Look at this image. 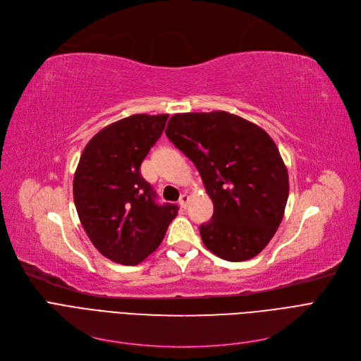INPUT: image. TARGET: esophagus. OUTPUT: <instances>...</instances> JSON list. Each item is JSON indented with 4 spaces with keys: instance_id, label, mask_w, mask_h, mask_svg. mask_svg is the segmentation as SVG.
Returning a JSON list of instances; mask_svg holds the SVG:
<instances>
[{
    "instance_id": "1",
    "label": "esophagus",
    "mask_w": 361,
    "mask_h": 361,
    "mask_svg": "<svg viewBox=\"0 0 361 361\" xmlns=\"http://www.w3.org/2000/svg\"><path fill=\"white\" fill-rule=\"evenodd\" d=\"M188 200H190V197H188L187 195H181V196H180L178 203H180V206H181V207H185V206H187V203H188Z\"/></svg>"
}]
</instances>
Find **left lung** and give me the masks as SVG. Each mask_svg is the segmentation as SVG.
<instances>
[{"label": "left lung", "mask_w": 361, "mask_h": 361, "mask_svg": "<svg viewBox=\"0 0 361 361\" xmlns=\"http://www.w3.org/2000/svg\"><path fill=\"white\" fill-rule=\"evenodd\" d=\"M165 135L193 161L214 203L212 219L200 225L206 249L230 262L257 256L275 235L290 192L272 137L226 111L174 114Z\"/></svg>", "instance_id": "1"}]
</instances>
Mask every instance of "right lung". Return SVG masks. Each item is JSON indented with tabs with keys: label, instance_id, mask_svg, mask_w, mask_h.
<instances>
[{
	"label": "right lung",
	"instance_id": "obj_1",
	"mask_svg": "<svg viewBox=\"0 0 361 361\" xmlns=\"http://www.w3.org/2000/svg\"><path fill=\"white\" fill-rule=\"evenodd\" d=\"M168 114H135L94 135L83 149L73 197L83 228L98 252L137 264L162 243L178 207L159 206L140 165L165 128Z\"/></svg>",
	"mask_w": 361,
	"mask_h": 361
}]
</instances>
